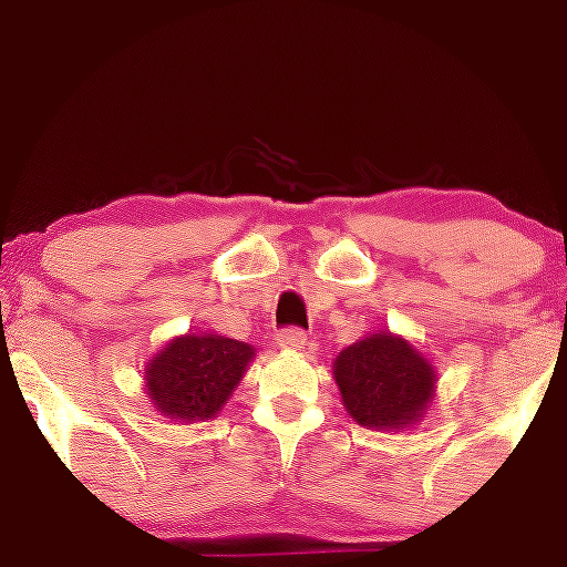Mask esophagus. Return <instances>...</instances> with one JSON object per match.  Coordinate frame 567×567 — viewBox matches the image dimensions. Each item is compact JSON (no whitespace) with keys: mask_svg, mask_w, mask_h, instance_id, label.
<instances>
[{"mask_svg":"<svg viewBox=\"0 0 567 567\" xmlns=\"http://www.w3.org/2000/svg\"><path fill=\"white\" fill-rule=\"evenodd\" d=\"M276 343L286 351H301L307 347V333L301 328H281L276 333Z\"/></svg>","mask_w":567,"mask_h":567,"instance_id":"1","label":"esophagus"}]
</instances>
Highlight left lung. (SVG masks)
Listing matches in <instances>:
<instances>
[{"mask_svg": "<svg viewBox=\"0 0 567 567\" xmlns=\"http://www.w3.org/2000/svg\"><path fill=\"white\" fill-rule=\"evenodd\" d=\"M341 401L357 424L406 430L435 399V367L406 338L380 330L351 343L333 362Z\"/></svg>", "mask_w": 567, "mask_h": 567, "instance_id": "obj_1", "label": "left lung"}]
</instances>
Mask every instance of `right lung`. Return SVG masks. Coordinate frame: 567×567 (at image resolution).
Instances as JSON below:
<instances>
[{"label":"right lung","mask_w":567,"mask_h":567,"mask_svg":"<svg viewBox=\"0 0 567 567\" xmlns=\"http://www.w3.org/2000/svg\"><path fill=\"white\" fill-rule=\"evenodd\" d=\"M255 349L216 333L176 336L145 370V393L153 409L174 422H205L229 401Z\"/></svg>","instance_id":"obj_1"}]
</instances>
